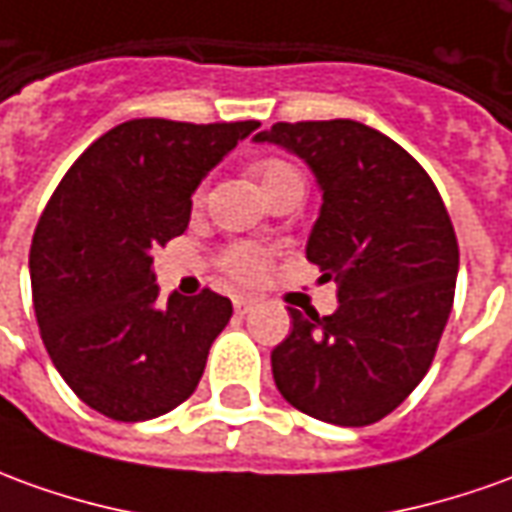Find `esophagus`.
Masks as SVG:
<instances>
[{"instance_id": "obj_1", "label": "esophagus", "mask_w": 512, "mask_h": 512, "mask_svg": "<svg viewBox=\"0 0 512 512\" xmlns=\"http://www.w3.org/2000/svg\"><path fill=\"white\" fill-rule=\"evenodd\" d=\"M232 307H235L238 316H246V313L255 307V299H249V296H235V299H232Z\"/></svg>"}]
</instances>
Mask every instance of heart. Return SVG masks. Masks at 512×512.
Instances as JSON below:
<instances>
[{
    "label": "heart",
    "instance_id": "1",
    "mask_svg": "<svg viewBox=\"0 0 512 512\" xmlns=\"http://www.w3.org/2000/svg\"><path fill=\"white\" fill-rule=\"evenodd\" d=\"M255 177L263 194H274L285 185H305L302 174L285 160H260L255 166ZM221 268L238 282H255L266 274L268 249L257 244H232L221 252Z\"/></svg>",
    "mask_w": 512,
    "mask_h": 512
}]
</instances>
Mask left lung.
Returning <instances> with one entry per match:
<instances>
[{
    "mask_svg": "<svg viewBox=\"0 0 512 512\" xmlns=\"http://www.w3.org/2000/svg\"><path fill=\"white\" fill-rule=\"evenodd\" d=\"M255 141L288 149L316 174L321 210L307 260L338 282L332 316L288 307L293 330L271 352L274 382L318 421L374 424L432 366L455 302V227L430 174L360 121H280Z\"/></svg>",
    "mask_w": 512,
    "mask_h": 512,
    "instance_id": "left-lung-1",
    "label": "left lung"
}]
</instances>
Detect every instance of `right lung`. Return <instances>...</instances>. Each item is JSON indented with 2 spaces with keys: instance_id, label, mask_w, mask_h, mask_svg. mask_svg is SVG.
Instances as JSON below:
<instances>
[{
  "instance_id": "right-lung-1",
  "label": "right lung",
  "mask_w": 512,
  "mask_h": 512,
  "mask_svg": "<svg viewBox=\"0 0 512 512\" xmlns=\"http://www.w3.org/2000/svg\"><path fill=\"white\" fill-rule=\"evenodd\" d=\"M257 121L132 119L66 171L30 246L32 307L71 391L113 421L182 405L232 316L210 288L157 302L152 252L188 230L191 196Z\"/></svg>"
}]
</instances>
